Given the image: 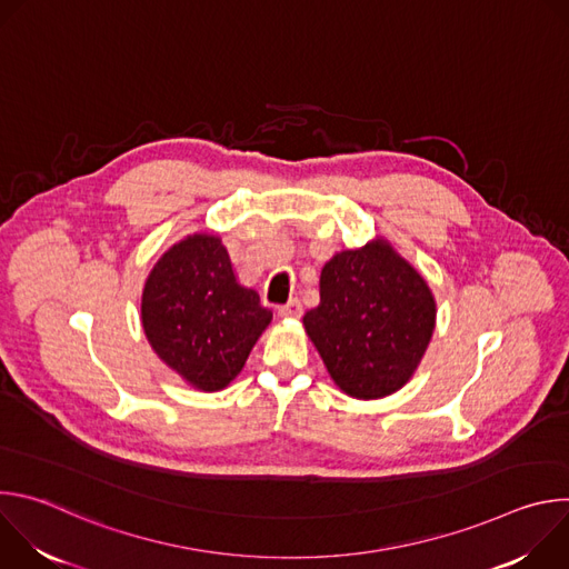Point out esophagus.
<instances>
[{
  "label": "esophagus",
  "instance_id": "1",
  "mask_svg": "<svg viewBox=\"0 0 569 569\" xmlns=\"http://www.w3.org/2000/svg\"><path fill=\"white\" fill-rule=\"evenodd\" d=\"M279 315H281V317H288V319H299V317L303 315L301 301H299V299H290L288 303L279 306Z\"/></svg>",
  "mask_w": 569,
  "mask_h": 569
}]
</instances>
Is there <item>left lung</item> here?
<instances>
[{"instance_id": "left-lung-1", "label": "left lung", "mask_w": 569, "mask_h": 569, "mask_svg": "<svg viewBox=\"0 0 569 569\" xmlns=\"http://www.w3.org/2000/svg\"><path fill=\"white\" fill-rule=\"evenodd\" d=\"M435 317L426 279L385 240H373L323 266L319 306L303 315V327L336 385L369 400L410 380Z\"/></svg>"}]
</instances>
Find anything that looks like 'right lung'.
Masks as SVG:
<instances>
[{"mask_svg":"<svg viewBox=\"0 0 569 569\" xmlns=\"http://www.w3.org/2000/svg\"><path fill=\"white\" fill-rule=\"evenodd\" d=\"M272 310L236 283L216 236L196 233L152 268L141 299V323L154 353L189 385L218 391L246 365Z\"/></svg>","mask_w":569,"mask_h":569,"instance_id":"add662e5","label":"right lung"}]
</instances>
